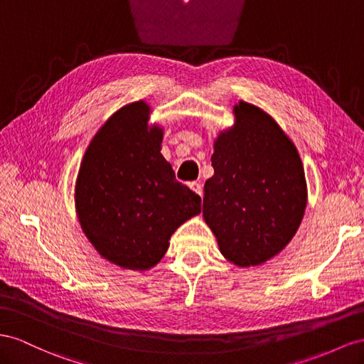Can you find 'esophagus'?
Here are the masks:
<instances>
[{"label":"esophagus","mask_w":364,"mask_h":364,"mask_svg":"<svg viewBox=\"0 0 364 364\" xmlns=\"http://www.w3.org/2000/svg\"><path fill=\"white\" fill-rule=\"evenodd\" d=\"M189 188H191L195 193L200 195V197H203V186H201L200 183L192 181V183H189Z\"/></svg>","instance_id":"1"}]
</instances>
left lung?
Instances as JSON below:
<instances>
[{"instance_id":"1","label":"left lung","mask_w":364,"mask_h":364,"mask_svg":"<svg viewBox=\"0 0 364 364\" xmlns=\"http://www.w3.org/2000/svg\"><path fill=\"white\" fill-rule=\"evenodd\" d=\"M235 127L220 134L203 217L221 254L238 266L267 262L292 240L307 191L295 146L266 112L241 101Z\"/></svg>"}]
</instances>
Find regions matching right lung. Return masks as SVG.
<instances>
[{"mask_svg":"<svg viewBox=\"0 0 364 364\" xmlns=\"http://www.w3.org/2000/svg\"><path fill=\"white\" fill-rule=\"evenodd\" d=\"M143 101L119 109L82 156L75 201L81 228L109 262L146 271L181 223L201 212L200 195L176 181L160 154L163 130L147 127Z\"/></svg>","mask_w":364,"mask_h":364,"instance_id":"obj_1","label":"right lung"}]
</instances>
